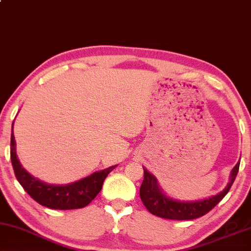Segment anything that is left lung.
<instances>
[{
  "label": "left lung",
  "instance_id": "left-lung-1",
  "mask_svg": "<svg viewBox=\"0 0 251 251\" xmlns=\"http://www.w3.org/2000/svg\"><path fill=\"white\" fill-rule=\"evenodd\" d=\"M239 165L240 163H238L233 167L231 172L230 183L221 193L212 196V198L202 200V201L194 202H180L167 198L158 187L155 177L150 174L147 169L144 168V182L140 186V199L146 209L151 214L159 218L171 220L198 219L210 212L226 195L236 179Z\"/></svg>",
  "mask_w": 251,
  "mask_h": 251
}]
</instances>
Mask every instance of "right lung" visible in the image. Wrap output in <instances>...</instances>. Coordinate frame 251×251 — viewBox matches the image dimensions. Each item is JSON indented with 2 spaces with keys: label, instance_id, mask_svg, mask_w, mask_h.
<instances>
[{
  "label": "right lung",
  "instance_id": "right-lung-1",
  "mask_svg": "<svg viewBox=\"0 0 251 251\" xmlns=\"http://www.w3.org/2000/svg\"><path fill=\"white\" fill-rule=\"evenodd\" d=\"M14 123V122H13ZM11 161H12L15 177L31 196L34 201L42 206L53 210H74L88 205L92 200L102 190L104 179L112 172L115 166L103 169L101 172L93 173L91 176L67 185H50L34 178L22 167L15 153V140L11 133Z\"/></svg>",
  "mask_w": 251,
  "mask_h": 251
}]
</instances>
